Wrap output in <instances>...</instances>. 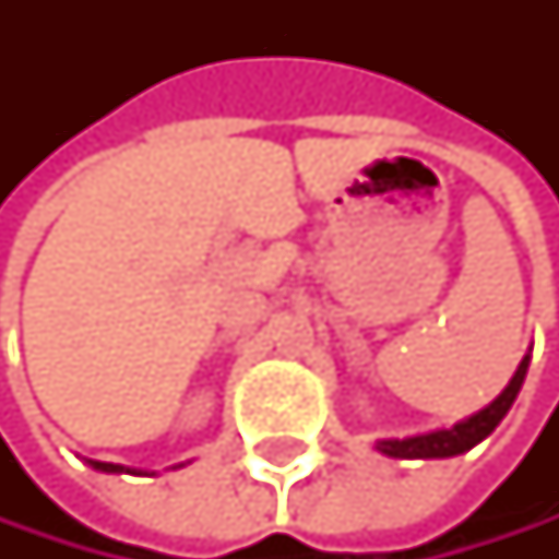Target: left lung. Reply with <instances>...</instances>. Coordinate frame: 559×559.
<instances>
[{"label":"left lung","mask_w":559,"mask_h":559,"mask_svg":"<svg viewBox=\"0 0 559 559\" xmlns=\"http://www.w3.org/2000/svg\"><path fill=\"white\" fill-rule=\"evenodd\" d=\"M526 369H530V355H523V361L516 365L510 385L497 399H492L486 409H479L476 416L456 423L453 429H436V432H423V436H409V439H379L376 449H379V453H385V456H392V460H445V456L466 453V449L483 442L492 429L503 423V416L510 413L513 399L520 395Z\"/></svg>","instance_id":"1"}]
</instances>
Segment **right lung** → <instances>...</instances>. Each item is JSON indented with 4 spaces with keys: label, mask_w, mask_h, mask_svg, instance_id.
I'll use <instances>...</instances> for the list:
<instances>
[{
    "label": "right lung",
    "mask_w": 559,
    "mask_h": 559,
    "mask_svg": "<svg viewBox=\"0 0 559 559\" xmlns=\"http://www.w3.org/2000/svg\"><path fill=\"white\" fill-rule=\"evenodd\" d=\"M93 463V469H99V473H130L127 466H117V463H96V460H90Z\"/></svg>",
    "instance_id": "right-lung-1"
}]
</instances>
